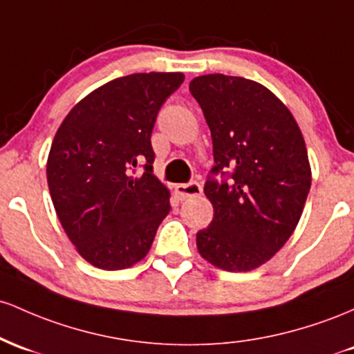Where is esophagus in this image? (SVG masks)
<instances>
[{"label": "esophagus", "instance_id": "obj_1", "mask_svg": "<svg viewBox=\"0 0 354 354\" xmlns=\"http://www.w3.org/2000/svg\"><path fill=\"white\" fill-rule=\"evenodd\" d=\"M176 194L180 201H185V198L201 196L202 187L197 184V182H190V184H178L176 185Z\"/></svg>", "mask_w": 354, "mask_h": 354}]
</instances>
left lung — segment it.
<instances>
[{"mask_svg":"<svg viewBox=\"0 0 354 354\" xmlns=\"http://www.w3.org/2000/svg\"><path fill=\"white\" fill-rule=\"evenodd\" d=\"M189 90L210 129L212 174L232 170L229 180L205 182L214 219L197 232L198 254L224 271H252L283 248L301 219L311 187L304 137L288 106L261 83L212 73L194 78Z\"/></svg>","mask_w":354,"mask_h":354,"instance_id":"obj_1","label":"left lung"}]
</instances>
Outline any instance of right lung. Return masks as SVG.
Segmentation results:
<instances>
[{"label":"right lung","mask_w":354,"mask_h":354,"mask_svg":"<svg viewBox=\"0 0 354 354\" xmlns=\"http://www.w3.org/2000/svg\"><path fill=\"white\" fill-rule=\"evenodd\" d=\"M184 73H133L98 86L70 110L51 144L46 178L62 227L98 269L132 268L170 210L150 144L160 106ZM145 174L133 178L140 162Z\"/></svg>","instance_id":"obj_1"}]
</instances>
